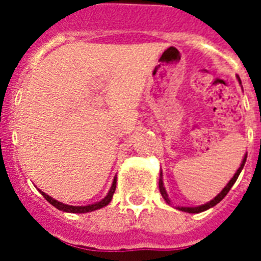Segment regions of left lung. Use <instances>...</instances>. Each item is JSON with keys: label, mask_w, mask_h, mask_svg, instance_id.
Segmentation results:
<instances>
[{"label": "left lung", "mask_w": 261, "mask_h": 261, "mask_svg": "<svg viewBox=\"0 0 261 261\" xmlns=\"http://www.w3.org/2000/svg\"><path fill=\"white\" fill-rule=\"evenodd\" d=\"M239 79V83L241 84V80H240V77H237ZM245 161H247V153H245V155H244L243 161H241V165H240V168L236 171L234 176L229 180V182H227L226 186H225V188H223L221 192H219L217 196H215L214 199H211L210 202L204 203V204H200V206H196V207H184V206H176V208L180 211H184V213H191V214H198V213H202V211H206L208 210V208H211V207H214L215 204H218L221 200H222L225 196L227 195V192L230 191V188L233 187V184L236 182V180H237V177L240 176V173H241V171H243L244 165H245ZM159 187H160V192H161V195H163L164 200L168 203V204H172V200L169 199V196H168L167 194V190H165V187H164V181H163V172L160 173V181H159Z\"/></svg>", "instance_id": "obj_1"}]
</instances>
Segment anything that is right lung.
Segmentation results:
<instances>
[{
	"label": "right lung",
	"instance_id": "obj_1",
	"mask_svg": "<svg viewBox=\"0 0 261 261\" xmlns=\"http://www.w3.org/2000/svg\"><path fill=\"white\" fill-rule=\"evenodd\" d=\"M115 190H116V177H114V181H112V186H111L110 191H108V194L106 195V198L101 199L100 202H96L93 204H88V206H70V204H65L62 202H58L57 199L51 198L50 195L44 194L43 191H40V194L44 196L47 202L53 204L55 208H58V210L63 211V213H74V214H84V213H90V211H94V210H98V208H101V207L107 206L108 203L111 202V199L114 196L115 194Z\"/></svg>",
	"mask_w": 261,
	"mask_h": 261
}]
</instances>
